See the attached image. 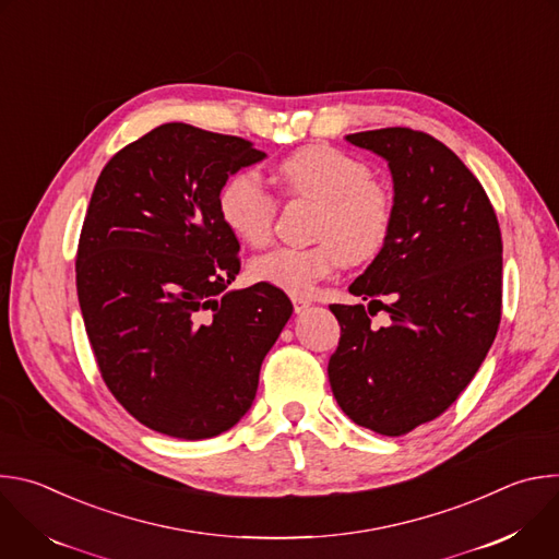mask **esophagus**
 <instances>
[{
    "label": "esophagus",
    "mask_w": 559,
    "mask_h": 559,
    "mask_svg": "<svg viewBox=\"0 0 559 559\" xmlns=\"http://www.w3.org/2000/svg\"><path fill=\"white\" fill-rule=\"evenodd\" d=\"M292 302H294V311H296V313L307 311V309H309V305H311L305 296H292Z\"/></svg>",
    "instance_id": "34e87169"
}]
</instances>
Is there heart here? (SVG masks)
<instances>
[{
  "label": "heart",
  "instance_id": "1",
  "mask_svg": "<svg viewBox=\"0 0 559 559\" xmlns=\"http://www.w3.org/2000/svg\"><path fill=\"white\" fill-rule=\"evenodd\" d=\"M276 179L289 197L318 205L311 248H276L250 263V278L287 294H309L345 261L376 259L389 241L393 199L360 158L330 147L307 145L276 166ZM218 216L238 241L261 248L270 241L276 199L259 175L246 170L229 177L218 192Z\"/></svg>",
  "mask_w": 559,
  "mask_h": 559
}]
</instances>
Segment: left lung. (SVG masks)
<instances>
[{
    "mask_svg": "<svg viewBox=\"0 0 559 559\" xmlns=\"http://www.w3.org/2000/svg\"><path fill=\"white\" fill-rule=\"evenodd\" d=\"M382 156L393 181L389 241L332 305L341 323L330 384L341 409L380 436L444 414L487 358L500 325L502 236L471 170L438 139L382 128L345 136ZM384 308L376 331L368 313Z\"/></svg>",
    "mask_w": 559,
    "mask_h": 559,
    "instance_id": "8db88e82",
    "label": "left lung"
}]
</instances>
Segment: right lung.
Segmentation results:
<instances>
[{
    "instance_id": "right-lung-1",
    "label": "right lung",
    "mask_w": 559,
    "mask_h": 559,
    "mask_svg": "<svg viewBox=\"0 0 559 559\" xmlns=\"http://www.w3.org/2000/svg\"><path fill=\"white\" fill-rule=\"evenodd\" d=\"M267 154L241 136L164 123L102 170L76 250V294L99 371L141 425L181 440L241 420L289 298L236 278L223 183Z\"/></svg>"
}]
</instances>
